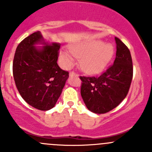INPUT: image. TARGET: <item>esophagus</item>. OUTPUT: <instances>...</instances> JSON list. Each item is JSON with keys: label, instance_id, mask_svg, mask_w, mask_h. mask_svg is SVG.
<instances>
[{"label": "esophagus", "instance_id": "obj_1", "mask_svg": "<svg viewBox=\"0 0 152 152\" xmlns=\"http://www.w3.org/2000/svg\"><path fill=\"white\" fill-rule=\"evenodd\" d=\"M69 76H70V77H72V76H77L78 74H76V73H74L73 71H72V72H70V73H69Z\"/></svg>", "mask_w": 152, "mask_h": 152}]
</instances>
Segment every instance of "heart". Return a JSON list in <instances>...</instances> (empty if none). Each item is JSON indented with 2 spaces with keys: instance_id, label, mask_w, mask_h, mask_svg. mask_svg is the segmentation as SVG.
<instances>
[{
  "instance_id": "heart-1",
  "label": "heart",
  "mask_w": 152,
  "mask_h": 152,
  "mask_svg": "<svg viewBox=\"0 0 152 152\" xmlns=\"http://www.w3.org/2000/svg\"><path fill=\"white\" fill-rule=\"evenodd\" d=\"M69 50L70 55L64 50L59 51V58L64 66H73V56L80 59L81 69L88 74H97L103 71L112 60L115 52L111 44H104L99 39L73 44L69 47Z\"/></svg>"
}]
</instances>
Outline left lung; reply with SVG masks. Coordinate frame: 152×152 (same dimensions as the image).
Masks as SVG:
<instances>
[{
  "label": "left lung",
  "mask_w": 152,
  "mask_h": 152,
  "mask_svg": "<svg viewBox=\"0 0 152 152\" xmlns=\"http://www.w3.org/2000/svg\"><path fill=\"white\" fill-rule=\"evenodd\" d=\"M116 57L114 63L99 76H80L81 96L86 107L96 114L115 108L128 93L133 76L131 53L126 45L115 37Z\"/></svg>",
  "instance_id": "obj_1"
}]
</instances>
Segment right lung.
<instances>
[{
  "instance_id": "obj_1",
  "label": "right lung",
  "mask_w": 152,
  "mask_h": 152,
  "mask_svg": "<svg viewBox=\"0 0 152 152\" xmlns=\"http://www.w3.org/2000/svg\"><path fill=\"white\" fill-rule=\"evenodd\" d=\"M39 45L42 47H37ZM60 44L46 42L40 31L26 37L17 47L13 61L15 85L31 107L47 111L62 93L69 73L57 64Z\"/></svg>"
}]
</instances>
